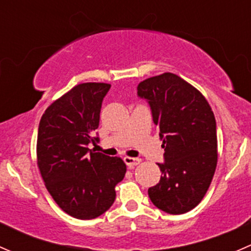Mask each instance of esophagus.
<instances>
[{"instance_id": "34e87169", "label": "esophagus", "mask_w": 251, "mask_h": 251, "mask_svg": "<svg viewBox=\"0 0 251 251\" xmlns=\"http://www.w3.org/2000/svg\"><path fill=\"white\" fill-rule=\"evenodd\" d=\"M124 161H125V164L128 166V168H133V166L138 165V164L141 163V159L140 158H128V156H126V158H124Z\"/></svg>"}]
</instances>
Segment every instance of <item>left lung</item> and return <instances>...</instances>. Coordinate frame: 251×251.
Returning <instances> with one entry per match:
<instances>
[{
	"mask_svg": "<svg viewBox=\"0 0 251 251\" xmlns=\"http://www.w3.org/2000/svg\"><path fill=\"white\" fill-rule=\"evenodd\" d=\"M137 96L151 107L164 148L160 181L148 189L149 198L168 214L188 212L201 201L216 169L214 113L197 88L171 73L142 81Z\"/></svg>",
	"mask_w": 251,
	"mask_h": 251,
	"instance_id": "1",
	"label": "left lung"
}]
</instances>
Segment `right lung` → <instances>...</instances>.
<instances>
[{
  "label": "right lung",
  "mask_w": 251,
  "mask_h": 251,
  "mask_svg": "<svg viewBox=\"0 0 251 251\" xmlns=\"http://www.w3.org/2000/svg\"><path fill=\"white\" fill-rule=\"evenodd\" d=\"M109 83L75 86L53 102L42 115L37 133V164L46 187L70 216L91 220L104 214L115 201V186L126 165L118 156L91 151L100 141L93 132Z\"/></svg>",
  "instance_id": "obj_1"
}]
</instances>
